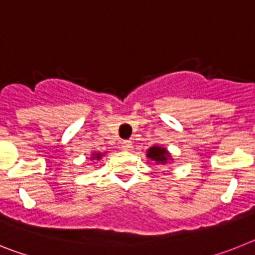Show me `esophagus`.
<instances>
[{
	"label": "esophagus",
	"mask_w": 255,
	"mask_h": 255,
	"mask_svg": "<svg viewBox=\"0 0 255 255\" xmlns=\"http://www.w3.org/2000/svg\"><path fill=\"white\" fill-rule=\"evenodd\" d=\"M123 148L125 150H131V148H132V143L130 140H124L123 143Z\"/></svg>",
	"instance_id": "obj_1"
}]
</instances>
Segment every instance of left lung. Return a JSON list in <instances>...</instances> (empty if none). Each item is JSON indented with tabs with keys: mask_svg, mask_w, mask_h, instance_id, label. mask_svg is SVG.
<instances>
[{
	"mask_svg": "<svg viewBox=\"0 0 255 255\" xmlns=\"http://www.w3.org/2000/svg\"><path fill=\"white\" fill-rule=\"evenodd\" d=\"M148 157L152 158L153 161L158 162V163H166L167 158L170 157V154L167 153V150L161 147H152L148 150Z\"/></svg>",
	"mask_w": 255,
	"mask_h": 255,
	"instance_id": "1",
	"label": "left lung"
}]
</instances>
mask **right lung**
<instances>
[{
	"label": "right lung",
	"mask_w": 255,
	"mask_h": 255,
	"mask_svg": "<svg viewBox=\"0 0 255 255\" xmlns=\"http://www.w3.org/2000/svg\"><path fill=\"white\" fill-rule=\"evenodd\" d=\"M92 158H98V159H100L101 158V153H96V154H93V157H92Z\"/></svg>",
	"instance_id": "1"
}]
</instances>
